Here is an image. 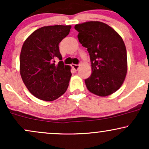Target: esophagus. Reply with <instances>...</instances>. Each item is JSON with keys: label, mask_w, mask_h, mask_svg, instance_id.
<instances>
[{"label": "esophagus", "mask_w": 149, "mask_h": 149, "mask_svg": "<svg viewBox=\"0 0 149 149\" xmlns=\"http://www.w3.org/2000/svg\"><path fill=\"white\" fill-rule=\"evenodd\" d=\"M71 67H73V69H74L75 71H78V69L80 68V65H75V64H73V65H71Z\"/></svg>", "instance_id": "34e87169"}]
</instances>
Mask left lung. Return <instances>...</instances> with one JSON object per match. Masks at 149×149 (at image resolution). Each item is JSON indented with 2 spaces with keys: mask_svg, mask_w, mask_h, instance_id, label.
Returning <instances> with one entry per match:
<instances>
[{
  "mask_svg": "<svg viewBox=\"0 0 149 149\" xmlns=\"http://www.w3.org/2000/svg\"><path fill=\"white\" fill-rule=\"evenodd\" d=\"M74 28L91 62V75L84 80L86 88L98 96L111 95L122 85L127 73V49L122 37L100 21L77 24Z\"/></svg>",
  "mask_w": 149,
  "mask_h": 149,
  "instance_id": "1",
  "label": "left lung"
}]
</instances>
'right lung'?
<instances>
[{
    "label": "right lung",
    "mask_w": 149,
    "mask_h": 149,
    "mask_svg": "<svg viewBox=\"0 0 149 149\" xmlns=\"http://www.w3.org/2000/svg\"><path fill=\"white\" fill-rule=\"evenodd\" d=\"M71 25H53L33 31L22 45L20 73L24 85L36 97L54 101L67 91L71 67L62 60L58 45L69 33Z\"/></svg>",
    "instance_id": "obj_1"
}]
</instances>
